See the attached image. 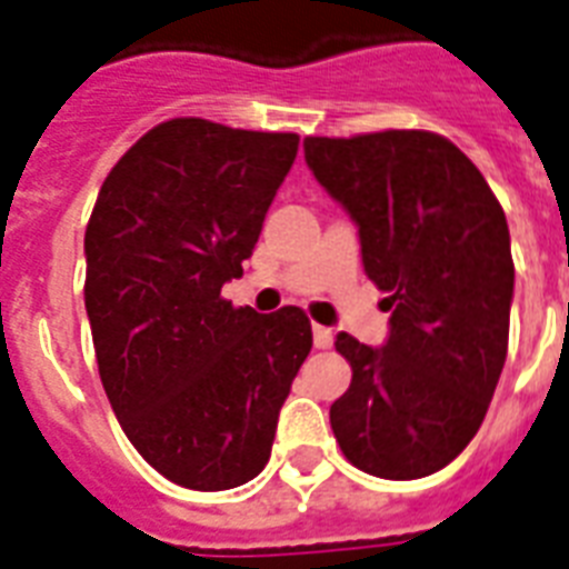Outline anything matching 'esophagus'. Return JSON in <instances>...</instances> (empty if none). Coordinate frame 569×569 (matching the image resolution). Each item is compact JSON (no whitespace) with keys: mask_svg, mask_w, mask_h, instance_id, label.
<instances>
[{"mask_svg":"<svg viewBox=\"0 0 569 569\" xmlns=\"http://www.w3.org/2000/svg\"><path fill=\"white\" fill-rule=\"evenodd\" d=\"M312 341H316V348H318V350L332 348V330H330V327L312 325Z\"/></svg>","mask_w":569,"mask_h":569,"instance_id":"34e87169","label":"esophagus"}]
</instances>
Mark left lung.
I'll use <instances>...</instances> for the list:
<instances>
[{
	"instance_id": "8db88e82",
	"label": "left lung",
	"mask_w": 569,
	"mask_h": 569,
	"mask_svg": "<svg viewBox=\"0 0 569 569\" xmlns=\"http://www.w3.org/2000/svg\"><path fill=\"white\" fill-rule=\"evenodd\" d=\"M303 151L359 224L365 274L391 309L382 348L336 339L353 380L330 406L332 436L371 477H429L477 436L509 353L506 212L441 133L307 137Z\"/></svg>"
}]
</instances>
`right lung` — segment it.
I'll return each mask as SVG.
<instances>
[{
	"label": "right lung",
	"mask_w": 569,
	"mask_h": 569,
	"mask_svg": "<svg viewBox=\"0 0 569 569\" xmlns=\"http://www.w3.org/2000/svg\"><path fill=\"white\" fill-rule=\"evenodd\" d=\"M298 140L160 122L110 169L87 224L84 307L104 395L142 459L192 491H228L266 468L312 350L303 309L260 316L221 298Z\"/></svg>",
	"instance_id": "obj_1"
}]
</instances>
